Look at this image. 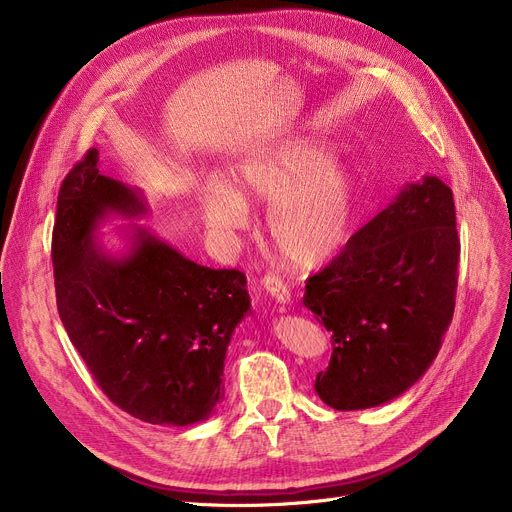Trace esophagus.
<instances>
[{"instance_id":"34e87169","label":"esophagus","mask_w":512,"mask_h":512,"mask_svg":"<svg viewBox=\"0 0 512 512\" xmlns=\"http://www.w3.org/2000/svg\"><path fill=\"white\" fill-rule=\"evenodd\" d=\"M261 286L272 294V297L280 303V305H286L288 301H290V288H288V284L280 278V276H276V274H265L263 278H261Z\"/></svg>"}]
</instances>
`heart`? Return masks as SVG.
Listing matches in <instances>:
<instances>
[{
  "mask_svg": "<svg viewBox=\"0 0 512 512\" xmlns=\"http://www.w3.org/2000/svg\"><path fill=\"white\" fill-rule=\"evenodd\" d=\"M207 222L226 232L247 228L245 201L272 203L267 234L280 255L297 267L332 259L351 238L359 209L361 184L355 170L332 161V151L297 141L242 159L230 184L207 182L199 193Z\"/></svg>",
  "mask_w": 512,
  "mask_h": 512,
  "instance_id": "1",
  "label": "heart"
}]
</instances>
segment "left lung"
I'll list each match as a JSON object with an SVG mask.
<instances>
[{
  "label": "left lung",
  "mask_w": 512,
  "mask_h": 512,
  "mask_svg": "<svg viewBox=\"0 0 512 512\" xmlns=\"http://www.w3.org/2000/svg\"><path fill=\"white\" fill-rule=\"evenodd\" d=\"M459 255L452 191L425 176L307 278L303 303L332 332L315 380L328 407H378L421 378L452 321Z\"/></svg>",
  "instance_id": "1"
}]
</instances>
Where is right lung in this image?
<instances>
[{
    "label": "right lung",
    "mask_w": 512,
    "mask_h": 512,
    "mask_svg": "<svg viewBox=\"0 0 512 512\" xmlns=\"http://www.w3.org/2000/svg\"><path fill=\"white\" fill-rule=\"evenodd\" d=\"M97 161L89 149L60 186L51 238L60 319L116 407L153 425L199 423L224 396L228 344L251 309L247 278L186 259L145 228L126 255H107L97 224L147 205Z\"/></svg>",
    "instance_id": "obj_1"
}]
</instances>
